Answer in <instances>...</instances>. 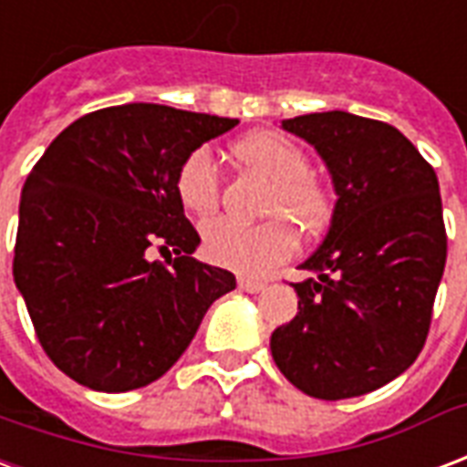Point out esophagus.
<instances>
[{"label": "esophagus", "mask_w": 467, "mask_h": 467, "mask_svg": "<svg viewBox=\"0 0 467 467\" xmlns=\"http://www.w3.org/2000/svg\"><path fill=\"white\" fill-rule=\"evenodd\" d=\"M237 285L243 292H250V295H260L267 289V282H260V279H250V277H240L237 279Z\"/></svg>", "instance_id": "esophagus-1"}]
</instances>
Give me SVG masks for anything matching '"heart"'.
Listing matches in <instances>:
<instances>
[{"label": "heart", "instance_id": "obj_1", "mask_svg": "<svg viewBox=\"0 0 467 467\" xmlns=\"http://www.w3.org/2000/svg\"><path fill=\"white\" fill-rule=\"evenodd\" d=\"M234 158L272 182L267 215L257 224H243L230 217L202 223V250L207 260L243 275H262L296 250L299 224L306 237H319L334 220L337 200L319 178L312 175V161L299 143L277 130H254L233 146ZM178 198L190 213L207 215L220 200V175L207 148H195L182 158L175 172Z\"/></svg>", "mask_w": 467, "mask_h": 467}]
</instances>
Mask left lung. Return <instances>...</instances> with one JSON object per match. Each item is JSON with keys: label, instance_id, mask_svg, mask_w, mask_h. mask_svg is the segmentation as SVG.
Returning <instances> with one entry per match:
<instances>
[{"label": "left lung", "instance_id": "1", "mask_svg": "<svg viewBox=\"0 0 467 467\" xmlns=\"http://www.w3.org/2000/svg\"><path fill=\"white\" fill-rule=\"evenodd\" d=\"M282 128L317 148L337 210L324 243L292 285L299 312L272 334L292 386L321 400L381 389L426 344L448 237L436 171L389 123L347 110L306 113Z\"/></svg>", "mask_w": 467, "mask_h": 467}]
</instances>
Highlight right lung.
<instances>
[{
	"instance_id": "add662e5",
	"label": "right lung",
	"mask_w": 467,
	"mask_h": 467,
	"mask_svg": "<svg viewBox=\"0 0 467 467\" xmlns=\"http://www.w3.org/2000/svg\"><path fill=\"white\" fill-rule=\"evenodd\" d=\"M234 126L158 103L110 106L64 128L31 168L14 282L68 379L106 393L158 381L234 289L233 272L192 260L200 234L175 190L182 158Z\"/></svg>"
}]
</instances>
